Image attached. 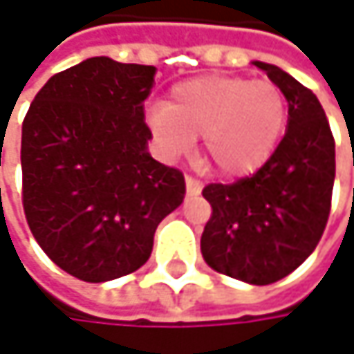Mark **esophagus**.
Returning <instances> with one entry per match:
<instances>
[{
    "label": "esophagus",
    "instance_id": "esophagus-1",
    "mask_svg": "<svg viewBox=\"0 0 354 354\" xmlns=\"http://www.w3.org/2000/svg\"><path fill=\"white\" fill-rule=\"evenodd\" d=\"M186 190H188V194H201V190H203V182H201V180H196V178L186 176Z\"/></svg>",
    "mask_w": 354,
    "mask_h": 354
}]
</instances>
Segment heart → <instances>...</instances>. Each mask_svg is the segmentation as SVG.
<instances>
[{
  "instance_id": "b5f03b06",
  "label": "heart",
  "mask_w": 354,
  "mask_h": 354,
  "mask_svg": "<svg viewBox=\"0 0 354 354\" xmlns=\"http://www.w3.org/2000/svg\"><path fill=\"white\" fill-rule=\"evenodd\" d=\"M162 147L176 156L201 137L203 156L225 176L258 170L285 131L287 102L268 80L203 75L176 84L166 104L147 112Z\"/></svg>"
}]
</instances>
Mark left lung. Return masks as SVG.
<instances>
[{
    "mask_svg": "<svg viewBox=\"0 0 354 354\" xmlns=\"http://www.w3.org/2000/svg\"><path fill=\"white\" fill-rule=\"evenodd\" d=\"M254 65L285 94L287 131L258 172L203 188L213 211L201 252L221 274L270 285L291 274L318 246L332 205L336 156L316 94L277 65Z\"/></svg>",
    "mask_w": 354,
    "mask_h": 354,
    "instance_id": "1",
    "label": "left lung"
}]
</instances>
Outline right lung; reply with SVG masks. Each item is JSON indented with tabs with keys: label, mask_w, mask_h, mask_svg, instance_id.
<instances>
[{
	"label": "right lung",
	"mask_w": 354,
	"mask_h": 354,
	"mask_svg": "<svg viewBox=\"0 0 354 354\" xmlns=\"http://www.w3.org/2000/svg\"><path fill=\"white\" fill-rule=\"evenodd\" d=\"M153 65L92 57L53 75L22 122V205L44 254L104 283L141 268L160 221L180 207L176 168L147 151Z\"/></svg>",
	"instance_id": "obj_1"
}]
</instances>
